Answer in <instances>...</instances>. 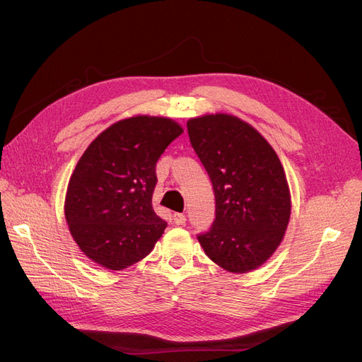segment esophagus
I'll return each mask as SVG.
<instances>
[{"instance_id":"34e87169","label":"esophagus","mask_w":362,"mask_h":362,"mask_svg":"<svg viewBox=\"0 0 362 362\" xmlns=\"http://www.w3.org/2000/svg\"><path fill=\"white\" fill-rule=\"evenodd\" d=\"M185 221H187V218H185V214H182V213H175L173 214L175 225H184Z\"/></svg>"}]
</instances>
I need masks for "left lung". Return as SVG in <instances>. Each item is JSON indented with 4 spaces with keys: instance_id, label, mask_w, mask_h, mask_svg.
<instances>
[{
    "instance_id": "obj_1",
    "label": "left lung",
    "mask_w": 362,
    "mask_h": 362,
    "mask_svg": "<svg viewBox=\"0 0 362 362\" xmlns=\"http://www.w3.org/2000/svg\"><path fill=\"white\" fill-rule=\"evenodd\" d=\"M190 144L210 175L216 218L198 240L208 258L233 273L258 269L281 245L291 213L290 189L276 152L233 115L187 122Z\"/></svg>"
}]
</instances>
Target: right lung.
<instances>
[{"instance_id":"right-lung-1","label":"right lung","mask_w":362,"mask_h":362,"mask_svg":"<svg viewBox=\"0 0 362 362\" xmlns=\"http://www.w3.org/2000/svg\"><path fill=\"white\" fill-rule=\"evenodd\" d=\"M182 134L169 117L133 116L104 129L75 166L64 217L83 254L122 270L154 249L168 223L152 208L160 156Z\"/></svg>"}]
</instances>
